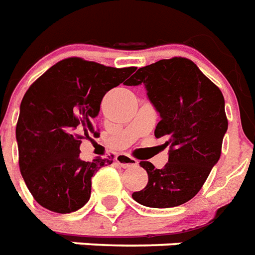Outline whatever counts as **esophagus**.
Segmentation results:
<instances>
[{"instance_id": "obj_1", "label": "esophagus", "mask_w": 255, "mask_h": 255, "mask_svg": "<svg viewBox=\"0 0 255 255\" xmlns=\"http://www.w3.org/2000/svg\"><path fill=\"white\" fill-rule=\"evenodd\" d=\"M116 161L117 164H120L121 166H124V168H129V166H135L138 164V161L133 158V157L128 156L125 153H121L118 156L116 157Z\"/></svg>"}]
</instances>
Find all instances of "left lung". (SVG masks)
<instances>
[{
    "label": "left lung",
    "mask_w": 255,
    "mask_h": 255,
    "mask_svg": "<svg viewBox=\"0 0 255 255\" xmlns=\"http://www.w3.org/2000/svg\"><path fill=\"white\" fill-rule=\"evenodd\" d=\"M129 84L146 87L161 117L154 135L171 146L162 169L139 162L148 184L131 196L146 207H177L202 189L221 157L229 125L223 94L192 60L180 56L139 68Z\"/></svg>",
    "instance_id": "8db88e82"
}]
</instances>
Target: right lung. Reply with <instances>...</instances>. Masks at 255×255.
I'll return each instance as SVG.
<instances>
[{
    "instance_id": "1",
    "label": "right lung",
    "mask_w": 255,
    "mask_h": 255,
    "mask_svg": "<svg viewBox=\"0 0 255 255\" xmlns=\"http://www.w3.org/2000/svg\"><path fill=\"white\" fill-rule=\"evenodd\" d=\"M135 67L114 68L80 57L60 60L26 90L16 126L22 179L40 206L70 214L89 202L91 177L114 156L80 160L82 139L98 137L103 95L126 84Z\"/></svg>"
}]
</instances>
